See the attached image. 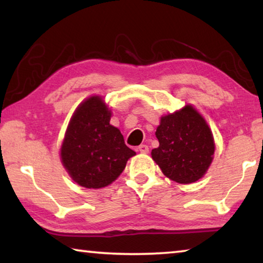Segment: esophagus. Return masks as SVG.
<instances>
[{"instance_id": "obj_1", "label": "esophagus", "mask_w": 263, "mask_h": 263, "mask_svg": "<svg viewBox=\"0 0 263 263\" xmlns=\"http://www.w3.org/2000/svg\"><path fill=\"white\" fill-rule=\"evenodd\" d=\"M138 151H139L140 153H148V146L147 145H140L139 147H138Z\"/></svg>"}]
</instances>
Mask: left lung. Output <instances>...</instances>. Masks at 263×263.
Returning a JSON list of instances; mask_svg holds the SVG:
<instances>
[{
	"instance_id": "8db88e82",
	"label": "left lung",
	"mask_w": 263,
	"mask_h": 263,
	"mask_svg": "<svg viewBox=\"0 0 263 263\" xmlns=\"http://www.w3.org/2000/svg\"><path fill=\"white\" fill-rule=\"evenodd\" d=\"M159 147L152 158L168 179L189 184L203 177L215 153L210 127L193 105L162 116L155 132Z\"/></svg>"
}]
</instances>
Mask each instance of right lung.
I'll list each match as a JSON object with an SVG mask.
<instances>
[{
  "label": "right lung",
  "instance_id": "obj_1",
  "mask_svg": "<svg viewBox=\"0 0 263 263\" xmlns=\"http://www.w3.org/2000/svg\"><path fill=\"white\" fill-rule=\"evenodd\" d=\"M111 110L101 96H91L75 110L62 141L61 162L79 185L100 189L122 174L136 155L117 127L110 124Z\"/></svg>",
  "mask_w": 263,
  "mask_h": 263
}]
</instances>
